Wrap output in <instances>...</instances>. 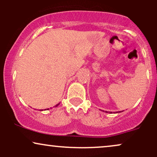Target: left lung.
I'll return each mask as SVG.
<instances>
[{"mask_svg":"<svg viewBox=\"0 0 157 157\" xmlns=\"http://www.w3.org/2000/svg\"><path fill=\"white\" fill-rule=\"evenodd\" d=\"M105 112H106V113H107V112H108V111H105ZM119 112H121V111H118V112H117V113H119Z\"/></svg>","mask_w":157,"mask_h":157,"instance_id":"obj_1","label":"left lung"}]
</instances>
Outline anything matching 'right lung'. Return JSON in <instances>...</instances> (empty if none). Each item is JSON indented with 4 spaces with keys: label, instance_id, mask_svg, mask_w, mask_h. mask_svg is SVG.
<instances>
[{
    "label": "right lung",
    "instance_id": "1",
    "mask_svg": "<svg viewBox=\"0 0 157 157\" xmlns=\"http://www.w3.org/2000/svg\"><path fill=\"white\" fill-rule=\"evenodd\" d=\"M59 105V104H57V105H55V107H57V105Z\"/></svg>",
    "mask_w": 157,
    "mask_h": 157
}]
</instances>
